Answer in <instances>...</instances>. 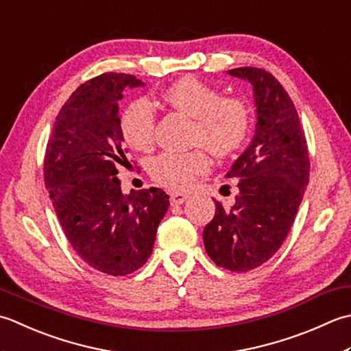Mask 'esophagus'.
Listing matches in <instances>:
<instances>
[{
  "label": "esophagus",
  "mask_w": 351,
  "mask_h": 351,
  "mask_svg": "<svg viewBox=\"0 0 351 351\" xmlns=\"http://www.w3.org/2000/svg\"><path fill=\"white\" fill-rule=\"evenodd\" d=\"M189 194L188 192H182V191H169V199L171 204H183L186 199H188Z\"/></svg>",
  "instance_id": "esophagus-1"
}]
</instances>
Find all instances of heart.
<instances>
[{
  "instance_id": "obj_1",
  "label": "heart",
  "mask_w": 351,
  "mask_h": 351,
  "mask_svg": "<svg viewBox=\"0 0 351 351\" xmlns=\"http://www.w3.org/2000/svg\"><path fill=\"white\" fill-rule=\"evenodd\" d=\"M165 101L176 110L195 119L192 142L203 145L217 156H227L245 141L250 117L245 104L236 98H221L212 86L184 77L173 83L163 94ZM156 113L145 99L130 103L121 117V132L128 145L147 152L154 144ZM209 168L203 152L162 153L152 159L149 174L168 188L180 189Z\"/></svg>"
}]
</instances>
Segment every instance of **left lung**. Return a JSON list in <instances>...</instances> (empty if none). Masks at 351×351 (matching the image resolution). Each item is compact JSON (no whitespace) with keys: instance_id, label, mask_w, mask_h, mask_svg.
<instances>
[{"instance_id":"obj_1","label":"left lung","mask_w":351,"mask_h":351,"mask_svg":"<svg viewBox=\"0 0 351 351\" xmlns=\"http://www.w3.org/2000/svg\"><path fill=\"white\" fill-rule=\"evenodd\" d=\"M228 75L253 86V139L226 177L239 178L232 207L215 202L203 230L206 253L218 267L244 273L273 257L288 236L309 183V154L295 106L276 78L259 68Z\"/></svg>"}]
</instances>
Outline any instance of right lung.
<instances>
[{
    "mask_svg": "<svg viewBox=\"0 0 351 351\" xmlns=\"http://www.w3.org/2000/svg\"><path fill=\"white\" fill-rule=\"evenodd\" d=\"M145 83L101 74L77 88L56 117L44 176L71 247L104 274L134 273L153 253L169 197L159 188L124 194L118 165L127 162L118 101Z\"/></svg>",
    "mask_w": 351,
    "mask_h": 351,
    "instance_id": "obj_1",
    "label": "right lung"
}]
</instances>
